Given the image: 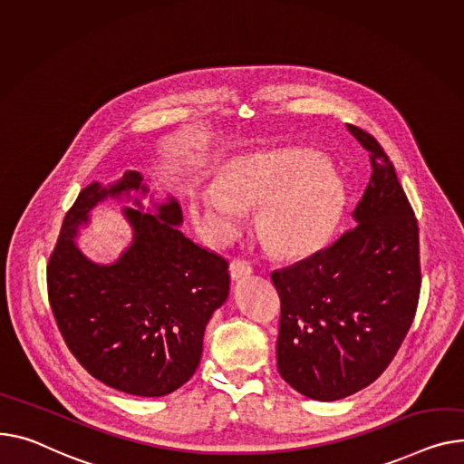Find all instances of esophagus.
<instances>
[{
    "label": "esophagus",
    "mask_w": 464,
    "mask_h": 464,
    "mask_svg": "<svg viewBox=\"0 0 464 464\" xmlns=\"http://www.w3.org/2000/svg\"><path fill=\"white\" fill-rule=\"evenodd\" d=\"M252 272H254V268H252V265H250L248 261L235 259V261H231V265H229V274H231L233 280H240V277L250 276Z\"/></svg>",
    "instance_id": "1"
}]
</instances>
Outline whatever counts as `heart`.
Segmentation results:
<instances>
[{"label": "heart", "instance_id": "obj_1", "mask_svg": "<svg viewBox=\"0 0 464 464\" xmlns=\"http://www.w3.org/2000/svg\"><path fill=\"white\" fill-rule=\"evenodd\" d=\"M314 150L252 154L231 164L222 184L194 190L196 222L212 244H229L246 227V210L261 207L259 231L277 254L302 257L330 238L345 205L343 180Z\"/></svg>", "mask_w": 464, "mask_h": 464}]
</instances>
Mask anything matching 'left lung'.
Instances as JSON below:
<instances>
[{
    "instance_id": "1",
    "label": "left lung",
    "mask_w": 464,
    "mask_h": 464,
    "mask_svg": "<svg viewBox=\"0 0 464 464\" xmlns=\"http://www.w3.org/2000/svg\"><path fill=\"white\" fill-rule=\"evenodd\" d=\"M347 129L372 159L356 224L312 257L272 272L282 302L277 372L317 401L353 395L386 372L421 289L418 220L393 164L372 134Z\"/></svg>"
}]
</instances>
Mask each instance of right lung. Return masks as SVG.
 <instances>
[{
	"instance_id": "obj_1",
	"label": "right lung",
	"mask_w": 464,
	"mask_h": 464,
	"mask_svg": "<svg viewBox=\"0 0 464 464\" xmlns=\"http://www.w3.org/2000/svg\"><path fill=\"white\" fill-rule=\"evenodd\" d=\"M143 190L141 175L83 188L67 210L46 266L57 328L89 375L119 392L160 397L187 382L199 363L205 326L229 293V265L184 237L175 199L159 216L125 208L134 242L110 266L74 246L78 226L106 196Z\"/></svg>"
}]
</instances>
